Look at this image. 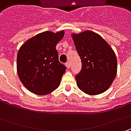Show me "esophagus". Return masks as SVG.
Masks as SVG:
<instances>
[{"label":"esophagus","mask_w":131,"mask_h":131,"mask_svg":"<svg viewBox=\"0 0 131 131\" xmlns=\"http://www.w3.org/2000/svg\"><path fill=\"white\" fill-rule=\"evenodd\" d=\"M66 67H67V68H71V63H69V62H67V63H66Z\"/></svg>","instance_id":"obj_1"}]
</instances>
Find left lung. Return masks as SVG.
<instances>
[{"instance_id":"1","label":"left lung","mask_w":131,"mask_h":131,"mask_svg":"<svg viewBox=\"0 0 131 131\" xmlns=\"http://www.w3.org/2000/svg\"><path fill=\"white\" fill-rule=\"evenodd\" d=\"M71 36L82 61L81 71L75 77L78 88L90 95L103 93L117 74V61L114 50L93 31L72 33Z\"/></svg>"}]
</instances>
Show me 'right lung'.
<instances>
[{
	"label": "right lung",
	"mask_w": 131,
	"mask_h": 131,
	"mask_svg": "<svg viewBox=\"0 0 131 131\" xmlns=\"http://www.w3.org/2000/svg\"><path fill=\"white\" fill-rule=\"evenodd\" d=\"M64 34L63 30L38 33L19 48L17 58L18 77L29 91L44 95L59 87L66 68L58 60L56 45Z\"/></svg>",
	"instance_id": "1"
}]
</instances>
